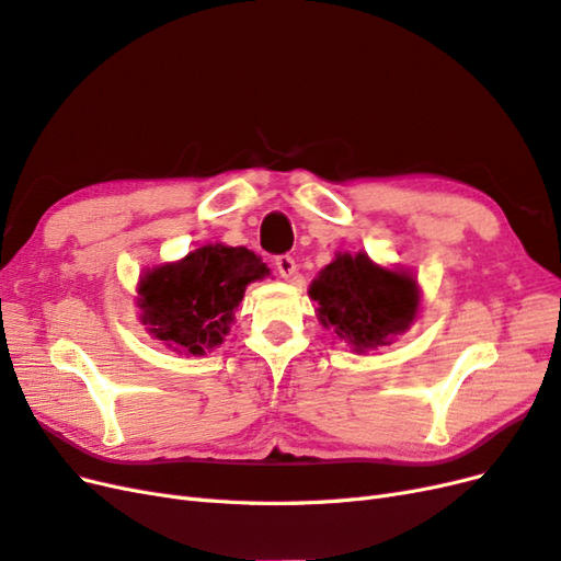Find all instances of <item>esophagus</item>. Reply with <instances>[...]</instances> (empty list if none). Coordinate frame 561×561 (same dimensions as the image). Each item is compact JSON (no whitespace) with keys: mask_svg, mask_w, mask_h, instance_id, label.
I'll list each match as a JSON object with an SVG mask.
<instances>
[{"mask_svg":"<svg viewBox=\"0 0 561 561\" xmlns=\"http://www.w3.org/2000/svg\"><path fill=\"white\" fill-rule=\"evenodd\" d=\"M275 267H277V273H279L284 279H291V277L296 275V270H298L294 256H288V254L277 256V259H275Z\"/></svg>","mask_w":561,"mask_h":561,"instance_id":"1","label":"esophagus"}]
</instances>
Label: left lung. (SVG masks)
<instances>
[{
    "label": "left lung",
    "instance_id": "obj_1",
    "mask_svg": "<svg viewBox=\"0 0 561 561\" xmlns=\"http://www.w3.org/2000/svg\"><path fill=\"white\" fill-rule=\"evenodd\" d=\"M319 321L335 329L356 352L389 345L417 314V282L405 273L377 267L366 254H340L310 286Z\"/></svg>",
    "mask_w": 561,
    "mask_h": 561
}]
</instances>
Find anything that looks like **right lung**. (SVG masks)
Instances as JSON below:
<instances>
[{
	"label": "right lung",
	"instance_id": "add662e5",
	"mask_svg": "<svg viewBox=\"0 0 561 561\" xmlns=\"http://www.w3.org/2000/svg\"><path fill=\"white\" fill-rule=\"evenodd\" d=\"M265 275V263L247 247H201L184 261L144 275L141 323H147L153 337L170 342V347L205 354L224 342L247 284Z\"/></svg>",
	"mask_w": 561,
	"mask_h": 561
}]
</instances>
